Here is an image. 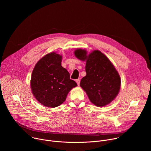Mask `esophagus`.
<instances>
[{
    "mask_svg": "<svg viewBox=\"0 0 151 151\" xmlns=\"http://www.w3.org/2000/svg\"><path fill=\"white\" fill-rule=\"evenodd\" d=\"M76 82L78 85H79V84H80V79H76Z\"/></svg>",
    "mask_w": 151,
    "mask_h": 151,
    "instance_id": "obj_1",
    "label": "esophagus"
}]
</instances>
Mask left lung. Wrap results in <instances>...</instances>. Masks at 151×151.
<instances>
[{"label": "left lung", "mask_w": 151, "mask_h": 151, "mask_svg": "<svg viewBox=\"0 0 151 151\" xmlns=\"http://www.w3.org/2000/svg\"><path fill=\"white\" fill-rule=\"evenodd\" d=\"M84 50L75 51V56L86 61L85 76L80 85L88 96L90 100L97 106L110 103L118 95L121 86V78L110 60L99 51H94L88 55Z\"/></svg>", "instance_id": "8db88e82"}]
</instances>
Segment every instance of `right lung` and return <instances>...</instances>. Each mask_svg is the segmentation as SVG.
<instances>
[{"mask_svg": "<svg viewBox=\"0 0 151 151\" xmlns=\"http://www.w3.org/2000/svg\"><path fill=\"white\" fill-rule=\"evenodd\" d=\"M61 56L55 52L42 57L36 64L31 78V88L37 101L55 107L66 100L70 90L77 86L69 72L61 66Z\"/></svg>", "mask_w": 151, "mask_h": 151, "instance_id": "obj_1", "label": "right lung"}]
</instances>
